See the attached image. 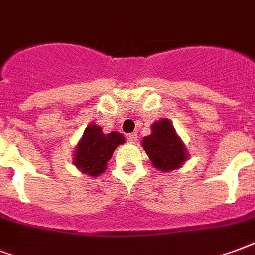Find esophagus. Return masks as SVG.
Instances as JSON below:
<instances>
[{
	"label": "esophagus",
	"instance_id": "1",
	"mask_svg": "<svg viewBox=\"0 0 255 255\" xmlns=\"http://www.w3.org/2000/svg\"><path fill=\"white\" fill-rule=\"evenodd\" d=\"M128 141H129L130 144H134L135 141H137V134H135V133H131V134L128 135Z\"/></svg>",
	"mask_w": 255,
	"mask_h": 255
}]
</instances>
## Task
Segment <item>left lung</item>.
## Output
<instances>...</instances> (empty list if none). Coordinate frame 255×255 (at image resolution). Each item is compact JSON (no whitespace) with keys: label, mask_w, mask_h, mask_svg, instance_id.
I'll return each instance as SVG.
<instances>
[{"label":"left lung","mask_w":255,"mask_h":255,"mask_svg":"<svg viewBox=\"0 0 255 255\" xmlns=\"http://www.w3.org/2000/svg\"><path fill=\"white\" fill-rule=\"evenodd\" d=\"M142 148L153 167L164 172L179 168L189 159L186 146L167 118L152 125V133L142 138Z\"/></svg>","instance_id":"1"}]
</instances>
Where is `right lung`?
<instances>
[{
  "label": "right lung",
  "instance_id": "1",
  "mask_svg": "<svg viewBox=\"0 0 255 255\" xmlns=\"http://www.w3.org/2000/svg\"><path fill=\"white\" fill-rule=\"evenodd\" d=\"M125 142V137L117 131L105 134L102 128L95 124L87 126L84 134L76 146L73 164L83 174L98 176L106 171L115 148Z\"/></svg>",
  "mask_w": 255,
  "mask_h": 255
}]
</instances>
